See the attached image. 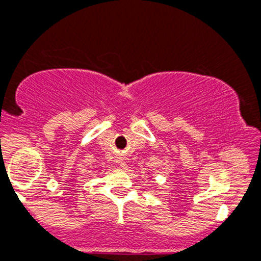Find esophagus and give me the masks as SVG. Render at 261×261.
<instances>
[{
	"label": "esophagus",
	"instance_id": "34e87169",
	"mask_svg": "<svg viewBox=\"0 0 261 261\" xmlns=\"http://www.w3.org/2000/svg\"><path fill=\"white\" fill-rule=\"evenodd\" d=\"M117 161H118V165H119V167H121V168H125V162L123 161V159H122V158H119Z\"/></svg>",
	"mask_w": 261,
	"mask_h": 261
}]
</instances>
